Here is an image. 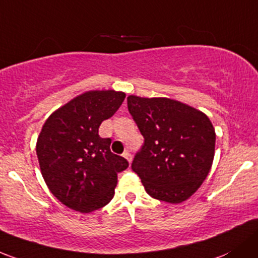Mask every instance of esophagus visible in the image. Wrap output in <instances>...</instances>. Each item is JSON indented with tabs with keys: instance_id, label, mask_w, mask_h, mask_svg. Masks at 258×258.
Returning a JSON list of instances; mask_svg holds the SVG:
<instances>
[{
	"instance_id": "34e87169",
	"label": "esophagus",
	"mask_w": 258,
	"mask_h": 258,
	"mask_svg": "<svg viewBox=\"0 0 258 258\" xmlns=\"http://www.w3.org/2000/svg\"><path fill=\"white\" fill-rule=\"evenodd\" d=\"M123 157H124V158L127 159V161L130 162V163H131V162H132V154L130 153V151H126V152H123Z\"/></svg>"
}]
</instances>
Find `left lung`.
Here are the masks:
<instances>
[{
    "instance_id": "1",
    "label": "left lung",
    "mask_w": 258,
    "mask_h": 258,
    "mask_svg": "<svg viewBox=\"0 0 258 258\" xmlns=\"http://www.w3.org/2000/svg\"><path fill=\"white\" fill-rule=\"evenodd\" d=\"M127 106L145 138L132 162L146 191L178 204L199 189L210 172L215 130L202 111L167 97H127Z\"/></svg>"
}]
</instances>
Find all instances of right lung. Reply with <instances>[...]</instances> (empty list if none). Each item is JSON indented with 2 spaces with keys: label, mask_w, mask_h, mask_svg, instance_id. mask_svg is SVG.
Returning a JSON list of instances; mask_svg holds the SVG:
<instances>
[{
  "label": "right lung",
  "mask_w": 258,
  "mask_h": 258,
  "mask_svg": "<svg viewBox=\"0 0 258 258\" xmlns=\"http://www.w3.org/2000/svg\"><path fill=\"white\" fill-rule=\"evenodd\" d=\"M124 97L115 90L86 91L43 124L36 147L39 167L51 194L65 207L91 213L113 198L117 173L128 162L111 152V138L100 137L99 127Z\"/></svg>",
  "instance_id": "obj_1"
}]
</instances>
